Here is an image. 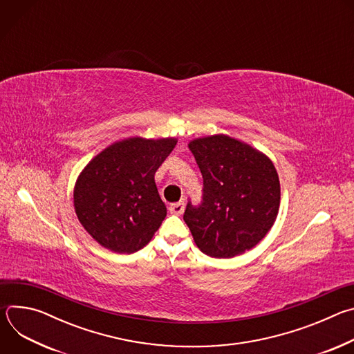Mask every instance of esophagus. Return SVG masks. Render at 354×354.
Returning a JSON list of instances; mask_svg holds the SVG:
<instances>
[{"label": "esophagus", "instance_id": "1", "mask_svg": "<svg viewBox=\"0 0 354 354\" xmlns=\"http://www.w3.org/2000/svg\"><path fill=\"white\" fill-rule=\"evenodd\" d=\"M169 210L172 214H176V216H180L183 212H185V203L183 201H178V203H172L169 206Z\"/></svg>", "mask_w": 354, "mask_h": 354}]
</instances>
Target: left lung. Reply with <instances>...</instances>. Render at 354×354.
<instances>
[{"label":"left lung","mask_w":354,"mask_h":354,"mask_svg":"<svg viewBox=\"0 0 354 354\" xmlns=\"http://www.w3.org/2000/svg\"><path fill=\"white\" fill-rule=\"evenodd\" d=\"M203 176V203L187 205L183 220L194 243L212 258H232L258 245L280 207L272 160L238 138L214 134L187 144Z\"/></svg>","instance_id":"obj_1"}]
</instances>
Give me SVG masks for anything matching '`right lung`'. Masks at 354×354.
Here are the masks:
<instances>
[{
  "instance_id": "obj_1",
  "label": "right lung",
  "mask_w": 354,
  "mask_h": 354,
  "mask_svg": "<svg viewBox=\"0 0 354 354\" xmlns=\"http://www.w3.org/2000/svg\"><path fill=\"white\" fill-rule=\"evenodd\" d=\"M176 142V137H127L100 151L80 172L75 214L100 246L133 254L153 239L167 216L154 176Z\"/></svg>"
}]
</instances>
